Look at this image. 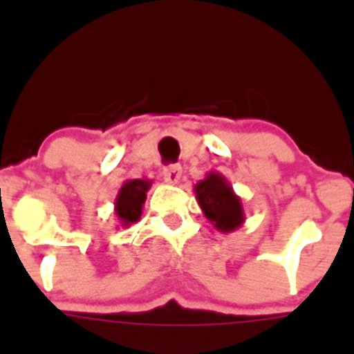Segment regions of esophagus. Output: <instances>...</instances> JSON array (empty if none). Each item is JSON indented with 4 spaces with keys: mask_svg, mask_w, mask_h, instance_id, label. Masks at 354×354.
Masks as SVG:
<instances>
[{
    "mask_svg": "<svg viewBox=\"0 0 354 354\" xmlns=\"http://www.w3.org/2000/svg\"><path fill=\"white\" fill-rule=\"evenodd\" d=\"M162 177H165V180L168 184H177L180 180V177H183V168L179 165H170V167L162 170Z\"/></svg>",
    "mask_w": 354,
    "mask_h": 354,
    "instance_id": "obj_1",
    "label": "esophagus"
}]
</instances>
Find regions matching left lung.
Segmentation results:
<instances>
[{
    "label": "left lung",
    "mask_w": 354,
    "mask_h": 354,
    "mask_svg": "<svg viewBox=\"0 0 354 354\" xmlns=\"http://www.w3.org/2000/svg\"><path fill=\"white\" fill-rule=\"evenodd\" d=\"M195 195L200 209L209 223L220 232H234L245 223L246 216L243 202L234 193L232 186L220 171H209L195 184Z\"/></svg>",
    "instance_id": "obj_1"
}]
</instances>
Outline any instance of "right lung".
<instances>
[{"mask_svg": "<svg viewBox=\"0 0 354 354\" xmlns=\"http://www.w3.org/2000/svg\"><path fill=\"white\" fill-rule=\"evenodd\" d=\"M150 186V179H129L122 184L115 198V214L122 227H129L142 218L143 204Z\"/></svg>", "mask_w": 354, "mask_h": 354, "instance_id": "obj_1", "label": "right lung"}]
</instances>
